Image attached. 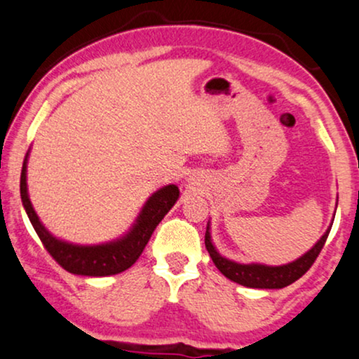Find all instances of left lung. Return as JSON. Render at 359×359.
Returning a JSON list of instances; mask_svg holds the SVG:
<instances>
[{"label": "left lung", "mask_w": 359, "mask_h": 359, "mask_svg": "<svg viewBox=\"0 0 359 359\" xmlns=\"http://www.w3.org/2000/svg\"><path fill=\"white\" fill-rule=\"evenodd\" d=\"M330 230L331 229H328V232L320 238V242L310 252H306L302 258L283 266L240 265V263L226 260V258L220 257L215 248H213L210 242V233H208V226L205 232V247L207 252L210 253V258L215 263V266L220 270V273L225 275L229 280L235 281V283L243 285V287L248 288H283L292 285L298 278H302L311 269V265L320 255L321 248L325 247Z\"/></svg>", "instance_id": "obj_1"}]
</instances>
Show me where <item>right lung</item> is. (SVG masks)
Returning <instances> with one entry per match:
<instances>
[{
    "label": "right lung",
    "instance_id": "add662e5",
    "mask_svg": "<svg viewBox=\"0 0 359 359\" xmlns=\"http://www.w3.org/2000/svg\"><path fill=\"white\" fill-rule=\"evenodd\" d=\"M21 201L26 208L31 224H33L36 233L46 248V252L54 258L57 265L69 273L86 275V276H107L121 273L133 266L135 260L144 252L146 245L158 222L164 219L167 212L174 207L179 198V189L177 185H167L161 189L149 198L142 213L139 215L137 224L130 230V233L119 242H112L107 245H96V247H78V245H69L59 242L46 232L36 215L33 205H31L28 197V189H26V158L22 164L21 180Z\"/></svg>",
    "mask_w": 359,
    "mask_h": 359
}]
</instances>
